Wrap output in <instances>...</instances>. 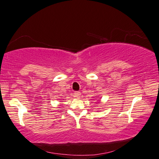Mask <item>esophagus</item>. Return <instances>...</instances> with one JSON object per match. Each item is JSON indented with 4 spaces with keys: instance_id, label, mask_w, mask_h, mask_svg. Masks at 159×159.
<instances>
[{
    "instance_id": "obj_1",
    "label": "esophagus",
    "mask_w": 159,
    "mask_h": 159,
    "mask_svg": "<svg viewBox=\"0 0 159 159\" xmlns=\"http://www.w3.org/2000/svg\"><path fill=\"white\" fill-rule=\"evenodd\" d=\"M81 92H75V93H74V96H75V97H76V98L79 99L80 97H81Z\"/></svg>"
}]
</instances>
